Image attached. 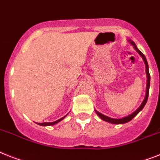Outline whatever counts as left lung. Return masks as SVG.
<instances>
[{
  "mask_svg": "<svg viewBox=\"0 0 160 160\" xmlns=\"http://www.w3.org/2000/svg\"><path fill=\"white\" fill-rule=\"evenodd\" d=\"M128 42H129L130 44H131V45L133 46L134 49H135V50H136L137 52H138V53L141 55V57L142 58V59H143V61H144V62H145V65H146V76H147V84H146V97H145L144 100H143V102H142V103L141 104L140 107H138V109L134 111L133 113H132L131 115H128V116H126V117L122 118V119H113V118H110V117H108V116H107V115H102V114H101L100 112H98V111H95V112L97 113V115H98L99 117L102 119V120H104V121H107V122H109V123H115V124H121V123H127V122L130 121V120H132V119H133V118L135 117V116H136V115H138V114L139 113V112H140L142 109H143V107H145L146 102H147V99H148L149 88H150V80H151V76H150V73H149L148 63H147V61H146V57H145V55L143 54V53H142V52H141V51L138 49V47H137V45H135V43L132 41H128Z\"/></svg>",
  "mask_w": 160,
  "mask_h": 160,
  "instance_id": "1",
  "label": "left lung"
}]
</instances>
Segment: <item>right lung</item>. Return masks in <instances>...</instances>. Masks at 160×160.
Masks as SVG:
<instances>
[{
    "label": "right lung",
    "instance_id": "right-lung-1",
    "mask_svg": "<svg viewBox=\"0 0 160 160\" xmlns=\"http://www.w3.org/2000/svg\"><path fill=\"white\" fill-rule=\"evenodd\" d=\"M66 116H67V115H65L64 117L61 118V119H58V120H56V121H54V122H51V123H38V124H39V125H41V126H51V125H53V124H56V123H58V122L61 121V120H62V119H63L64 118L66 117Z\"/></svg>",
    "mask_w": 160,
    "mask_h": 160
}]
</instances>
